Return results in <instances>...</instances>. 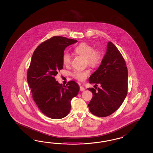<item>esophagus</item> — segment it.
I'll return each instance as SVG.
<instances>
[{
    "instance_id": "obj_1",
    "label": "esophagus",
    "mask_w": 153,
    "mask_h": 153,
    "mask_svg": "<svg viewBox=\"0 0 153 153\" xmlns=\"http://www.w3.org/2000/svg\"><path fill=\"white\" fill-rule=\"evenodd\" d=\"M79 89H80V91H82L85 90V88H84L83 86H79Z\"/></svg>"
}]
</instances>
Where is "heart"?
<instances>
[{
  "label": "heart",
  "instance_id": "b5f03b06",
  "mask_svg": "<svg viewBox=\"0 0 153 153\" xmlns=\"http://www.w3.org/2000/svg\"><path fill=\"white\" fill-rule=\"evenodd\" d=\"M74 51L77 54L86 57L87 62L91 67H96L102 59L101 52L94 49L93 47L87 43L83 42L74 48ZM62 62L65 66H68L72 63V57L68 52H65L62 56ZM90 74L89 70H75L72 76L79 81H83Z\"/></svg>",
  "mask_w": 153,
  "mask_h": 153
}]
</instances>
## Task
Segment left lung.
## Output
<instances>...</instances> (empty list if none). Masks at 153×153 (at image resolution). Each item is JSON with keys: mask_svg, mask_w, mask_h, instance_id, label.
Here are the masks:
<instances>
[{"mask_svg": "<svg viewBox=\"0 0 153 153\" xmlns=\"http://www.w3.org/2000/svg\"><path fill=\"white\" fill-rule=\"evenodd\" d=\"M100 88H89L93 97L88 104L90 112L97 117H105L116 111L127 94L128 70L125 60L111 42H108L106 53L97 70L88 79Z\"/></svg>", "mask_w": 153, "mask_h": 153, "instance_id": "left-lung-1", "label": "left lung"}]
</instances>
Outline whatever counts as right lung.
Here are the masks:
<instances>
[{"label": "right lung", "mask_w": 153, "mask_h": 153, "mask_svg": "<svg viewBox=\"0 0 153 153\" xmlns=\"http://www.w3.org/2000/svg\"><path fill=\"white\" fill-rule=\"evenodd\" d=\"M77 41L53 36L37 46L33 53L27 74L33 98L43 114L52 119H61L70 113L71 101L79 93L74 81L59 84L55 76L63 69L62 56L67 46Z\"/></svg>", "instance_id": "right-lung-1"}]
</instances>
